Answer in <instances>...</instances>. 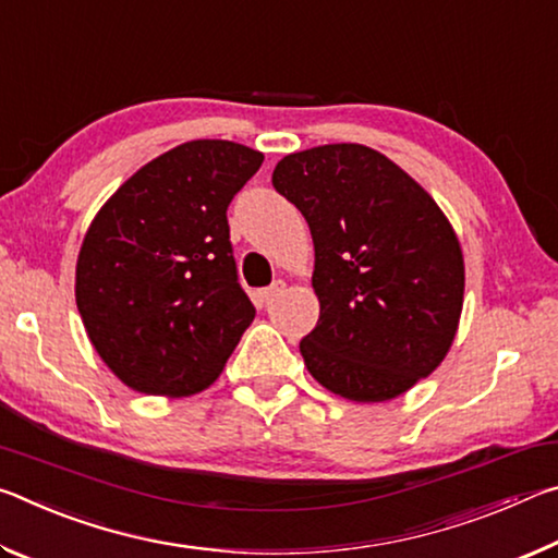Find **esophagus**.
Returning <instances> with one entry per match:
<instances>
[{
	"label": "esophagus",
	"instance_id": "obj_1",
	"mask_svg": "<svg viewBox=\"0 0 558 558\" xmlns=\"http://www.w3.org/2000/svg\"><path fill=\"white\" fill-rule=\"evenodd\" d=\"M280 292H286V282H282V280H276V282H272L270 288H263V290H258V298H260V302H270L272 298H278Z\"/></svg>",
	"mask_w": 558,
	"mask_h": 558
}]
</instances>
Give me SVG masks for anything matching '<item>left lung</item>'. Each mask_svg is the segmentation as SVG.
Segmentation results:
<instances>
[{"instance_id": "obj_1", "label": "left lung", "mask_w": 558, "mask_h": 558, "mask_svg": "<svg viewBox=\"0 0 558 558\" xmlns=\"http://www.w3.org/2000/svg\"><path fill=\"white\" fill-rule=\"evenodd\" d=\"M272 186L315 243L319 319L300 342L307 372L356 403L391 401L436 372L458 332L465 263L426 189L354 143L282 157Z\"/></svg>"}]
</instances>
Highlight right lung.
Masks as SVG:
<instances>
[{
    "mask_svg": "<svg viewBox=\"0 0 558 558\" xmlns=\"http://www.w3.org/2000/svg\"><path fill=\"white\" fill-rule=\"evenodd\" d=\"M260 165L258 149L192 140L140 167L90 221L75 305L130 389L169 399L209 389L256 317L226 209Z\"/></svg>",
    "mask_w": 558,
    "mask_h": 558,
    "instance_id": "right-lung-1",
    "label": "right lung"
}]
</instances>
